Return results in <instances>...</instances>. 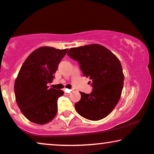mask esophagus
<instances>
[{
	"instance_id": "esophagus-1",
	"label": "esophagus",
	"mask_w": 154,
	"mask_h": 154,
	"mask_svg": "<svg viewBox=\"0 0 154 154\" xmlns=\"http://www.w3.org/2000/svg\"><path fill=\"white\" fill-rule=\"evenodd\" d=\"M72 91V90H69V89H67V88H65L64 89V92L65 93H67V94H69L70 92Z\"/></svg>"
}]
</instances>
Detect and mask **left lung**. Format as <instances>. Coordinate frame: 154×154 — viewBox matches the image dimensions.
<instances>
[{
  "label": "left lung",
  "instance_id": "8db88e82",
  "mask_svg": "<svg viewBox=\"0 0 154 154\" xmlns=\"http://www.w3.org/2000/svg\"><path fill=\"white\" fill-rule=\"evenodd\" d=\"M67 55L78 61L93 88L90 94L79 92L81 99L75 104L77 112L92 121L106 117L118 103L122 91L125 77L119 60L99 44L72 48Z\"/></svg>",
  "mask_w": 154,
  "mask_h": 154
}]
</instances>
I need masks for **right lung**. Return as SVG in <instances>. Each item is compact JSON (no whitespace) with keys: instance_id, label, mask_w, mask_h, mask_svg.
<instances>
[{"instance_id":"add662e5","label":"right lung","mask_w":154,"mask_h":154,"mask_svg":"<svg viewBox=\"0 0 154 154\" xmlns=\"http://www.w3.org/2000/svg\"><path fill=\"white\" fill-rule=\"evenodd\" d=\"M68 49L43 46L33 51L23 63L14 83L17 103L28 120L38 125L51 122L57 114L61 90L48 88L59 63Z\"/></svg>"}]
</instances>
